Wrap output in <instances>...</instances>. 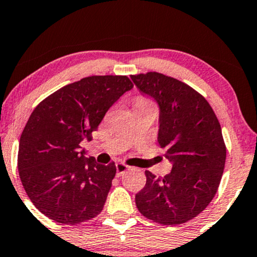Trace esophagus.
<instances>
[{"label":"esophagus","mask_w":257,"mask_h":257,"mask_svg":"<svg viewBox=\"0 0 257 257\" xmlns=\"http://www.w3.org/2000/svg\"><path fill=\"white\" fill-rule=\"evenodd\" d=\"M129 169L128 165H125L124 163L119 162V163H116V171H117V177H120L124 172L126 171V170Z\"/></svg>","instance_id":"1"}]
</instances>
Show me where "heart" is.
Instances as JSON below:
<instances>
[{
    "label": "heart",
    "mask_w": 257,
    "mask_h": 257,
    "mask_svg": "<svg viewBox=\"0 0 257 257\" xmlns=\"http://www.w3.org/2000/svg\"><path fill=\"white\" fill-rule=\"evenodd\" d=\"M138 101H145V100H144V99H139Z\"/></svg>",
    "instance_id": "heart-1"
}]
</instances>
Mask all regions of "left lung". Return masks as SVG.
<instances>
[{
    "instance_id": "1",
    "label": "left lung",
    "mask_w": 257,
    "mask_h": 257,
    "mask_svg": "<svg viewBox=\"0 0 257 257\" xmlns=\"http://www.w3.org/2000/svg\"><path fill=\"white\" fill-rule=\"evenodd\" d=\"M131 79L158 104V142L172 164L163 178L145 171L137 207L159 224H183L200 214L218 190L226 160L221 126L208 101L184 82L156 72Z\"/></svg>"
}]
</instances>
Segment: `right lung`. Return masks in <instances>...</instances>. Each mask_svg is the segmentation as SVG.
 Instances as JSON below:
<instances>
[{"instance_id": "right-lung-1", "label": "right lung", "mask_w": 257, "mask_h": 257, "mask_svg": "<svg viewBox=\"0 0 257 257\" xmlns=\"http://www.w3.org/2000/svg\"><path fill=\"white\" fill-rule=\"evenodd\" d=\"M132 88L126 76H88L33 110L20 138L18 169L30 200L51 220L76 225L101 212L115 163L87 158L80 142L91 140L107 110Z\"/></svg>"}]
</instances>
